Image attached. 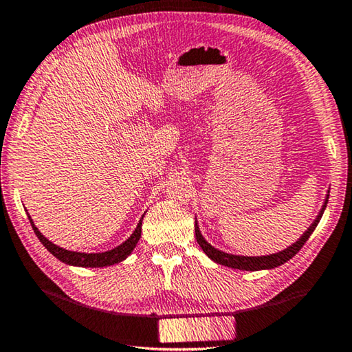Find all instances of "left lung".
<instances>
[{"instance_id":"obj_1","label":"left lung","mask_w":352,"mask_h":352,"mask_svg":"<svg viewBox=\"0 0 352 352\" xmlns=\"http://www.w3.org/2000/svg\"><path fill=\"white\" fill-rule=\"evenodd\" d=\"M327 201H329V193L327 197H325V201L322 205V210L319 211L318 217H316V221L309 226V228L307 232L303 233L302 236L298 238V241H295L292 246H289L287 249H284L281 252H276V254H270V256H261V257H246V256H233V254H227V252H222L219 251V249L212 248L210 243L206 241L205 238L201 236L200 233V228L197 226V221H195V238H197V243L200 244V248L203 249V252L206 254L208 257L214 261L216 263H221V265H226L228 268H236V270H246V272H257V270H272V268H276L279 265L286 263L287 261H290L295 254H297L300 249L303 248V244L308 241V238L311 236V233L314 232V228L318 227V223L320 221V217H322L325 206H327Z\"/></svg>"}]
</instances>
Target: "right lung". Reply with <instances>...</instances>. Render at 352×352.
<instances>
[{
  "label": "right lung",
  "mask_w": 352,
  "mask_h": 352,
  "mask_svg": "<svg viewBox=\"0 0 352 352\" xmlns=\"http://www.w3.org/2000/svg\"><path fill=\"white\" fill-rule=\"evenodd\" d=\"M28 219H30V222H32V227H33L34 233H36V236L39 238V241L44 244V248L47 249V251L52 254V256L57 257L58 261H62L63 263H68V265H74V267L98 268V267H109V265L119 263L122 261H125V258L130 256L131 251H133L135 246H136V243H138L140 238H141L142 217H141V221L138 223V227L135 228L133 233H131V236L126 239V241L122 243L120 246L111 249V251L96 252V254L74 252V251H68V249L60 248V246H57V244H54L52 241H49V239L38 230V227L34 226L32 217L28 216Z\"/></svg>",
  "instance_id": "right-lung-1"
}]
</instances>
